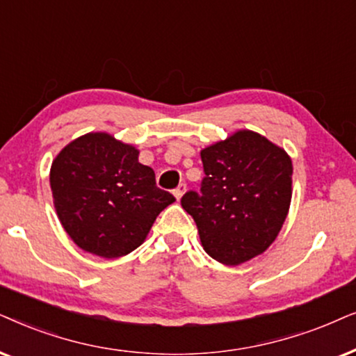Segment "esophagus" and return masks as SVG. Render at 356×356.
<instances>
[{
	"instance_id": "obj_1",
	"label": "esophagus",
	"mask_w": 356,
	"mask_h": 356,
	"mask_svg": "<svg viewBox=\"0 0 356 356\" xmlns=\"http://www.w3.org/2000/svg\"><path fill=\"white\" fill-rule=\"evenodd\" d=\"M186 188H187L186 184H179L177 188H174V197L177 198V200H181L184 193H186Z\"/></svg>"
}]
</instances>
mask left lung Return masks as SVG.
<instances>
[{"label":"left lung","instance_id":"1","mask_svg":"<svg viewBox=\"0 0 356 356\" xmlns=\"http://www.w3.org/2000/svg\"><path fill=\"white\" fill-rule=\"evenodd\" d=\"M200 193L182 208L197 222L205 252L239 265L265 252L280 233L291 203L293 165L280 146L250 130L202 149Z\"/></svg>","mask_w":356,"mask_h":356}]
</instances>
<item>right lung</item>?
<instances>
[{
  "label": "right lung",
  "mask_w": 356,
  "mask_h": 356,
  "mask_svg": "<svg viewBox=\"0 0 356 356\" xmlns=\"http://www.w3.org/2000/svg\"><path fill=\"white\" fill-rule=\"evenodd\" d=\"M138 154L135 146L97 131L71 141L51 163L56 215L78 248L104 259L130 254L175 202Z\"/></svg>",
  "instance_id": "1"
}]
</instances>
